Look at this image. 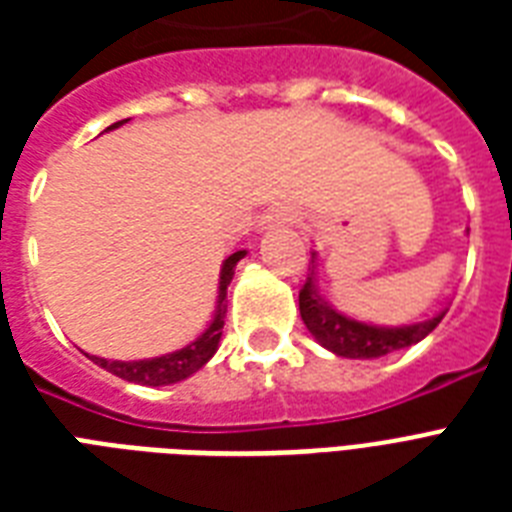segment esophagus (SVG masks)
Listing matches in <instances>:
<instances>
[{
    "label": "esophagus",
    "mask_w": 512,
    "mask_h": 512,
    "mask_svg": "<svg viewBox=\"0 0 512 512\" xmlns=\"http://www.w3.org/2000/svg\"><path fill=\"white\" fill-rule=\"evenodd\" d=\"M268 223H295V212L292 209H273V212H268Z\"/></svg>",
    "instance_id": "1"
}]
</instances>
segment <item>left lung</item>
<instances>
[{
    "label": "left lung",
    "mask_w": 512,
    "mask_h": 512,
    "mask_svg": "<svg viewBox=\"0 0 512 512\" xmlns=\"http://www.w3.org/2000/svg\"><path fill=\"white\" fill-rule=\"evenodd\" d=\"M316 263V260H313ZM316 268V265H313ZM313 268L300 289V316L305 327L327 350L342 358H380L393 350L409 348L414 342L425 340L433 329L441 324L446 311L436 313L433 319L409 324V327H374V324H361L342 313L332 311L321 295L316 292V276Z\"/></svg>",
    "instance_id": "obj_1"
}]
</instances>
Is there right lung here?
Here are the masks:
<instances>
[{
    "label": "right lung",
    "mask_w": 512,
    "mask_h": 512,
    "mask_svg": "<svg viewBox=\"0 0 512 512\" xmlns=\"http://www.w3.org/2000/svg\"><path fill=\"white\" fill-rule=\"evenodd\" d=\"M122 122L111 124L108 130L114 127H122ZM247 252H233L228 260L223 263V271H220V295H217V313L212 324L207 327V332L201 337L185 345V348L175 350V353H167V356L159 358H143V361H111V358H100V356H87L90 361L106 369V372L116 374L127 382H138V385H151V388H159V385H172V382H180L185 377H191L193 372H199L201 366L207 364L209 358L215 356L217 342H220V335H223V324H225V289L233 279V268L239 263L241 257Z\"/></svg>",
    "instance_id": "right-lung-1"
}]
</instances>
